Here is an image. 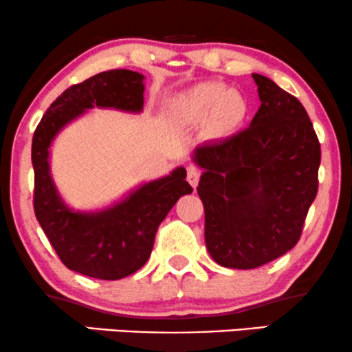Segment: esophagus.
<instances>
[{"label": "esophagus", "instance_id": "obj_1", "mask_svg": "<svg viewBox=\"0 0 352 352\" xmlns=\"http://www.w3.org/2000/svg\"><path fill=\"white\" fill-rule=\"evenodd\" d=\"M199 177H201V171H199L197 168L189 166L188 168V181H189V184L192 186V188H197Z\"/></svg>", "mask_w": 352, "mask_h": 352}]
</instances>
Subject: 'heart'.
Segmentation results:
<instances>
[{
    "mask_svg": "<svg viewBox=\"0 0 352 352\" xmlns=\"http://www.w3.org/2000/svg\"><path fill=\"white\" fill-rule=\"evenodd\" d=\"M169 112L181 125H201L206 122L209 137L223 138L235 133L248 114V102L235 89H227L220 81L199 83L177 96Z\"/></svg>",
    "mask_w": 352,
    "mask_h": 352,
    "instance_id": "heart-1",
    "label": "heart"
}]
</instances>
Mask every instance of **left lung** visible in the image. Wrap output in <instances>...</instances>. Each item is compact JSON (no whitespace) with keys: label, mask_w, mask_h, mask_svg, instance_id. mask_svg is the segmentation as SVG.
I'll return each mask as SVG.
<instances>
[{"label":"left lung","mask_w":352,"mask_h":352,"mask_svg":"<svg viewBox=\"0 0 352 352\" xmlns=\"http://www.w3.org/2000/svg\"><path fill=\"white\" fill-rule=\"evenodd\" d=\"M253 78L261 107L250 127L194 151L204 168L197 194L207 250L217 264L233 269L259 267L297 245L322 160L302 102L269 78Z\"/></svg>","instance_id":"8db88e82"}]
</instances>
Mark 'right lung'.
I'll return each instance as SVG.
<instances>
[{
    "instance_id": "add662e5",
    "label": "right lung",
    "mask_w": 352,
    "mask_h": 352,
    "mask_svg": "<svg viewBox=\"0 0 352 352\" xmlns=\"http://www.w3.org/2000/svg\"><path fill=\"white\" fill-rule=\"evenodd\" d=\"M143 91V75L137 72L98 73L65 89L34 132V212L62 263L80 274L117 280L138 271L150 258L160 223L177 199L192 192L184 168L94 214L73 212L56 192L49 171V148L56 133L94 106L140 112Z\"/></svg>"
}]
</instances>
